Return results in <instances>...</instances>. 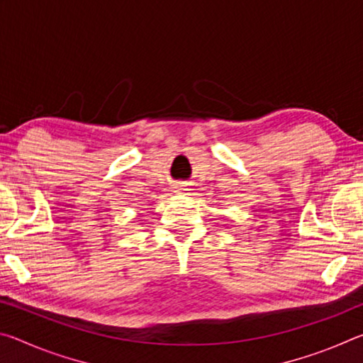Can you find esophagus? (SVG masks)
Instances as JSON below:
<instances>
[{"mask_svg": "<svg viewBox=\"0 0 363 363\" xmlns=\"http://www.w3.org/2000/svg\"><path fill=\"white\" fill-rule=\"evenodd\" d=\"M184 190H186V187H184L182 184H177V186H176V192H184Z\"/></svg>", "mask_w": 363, "mask_h": 363, "instance_id": "1", "label": "esophagus"}]
</instances>
